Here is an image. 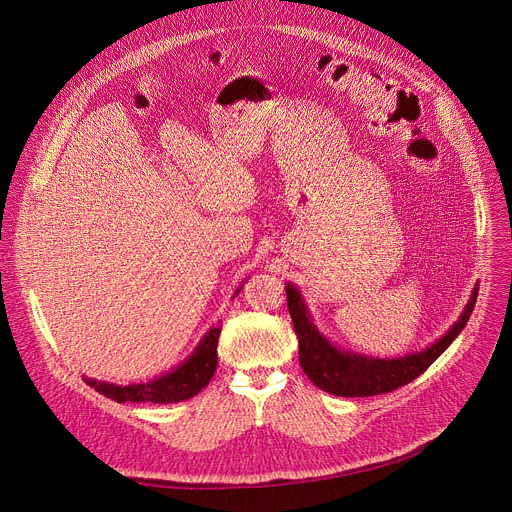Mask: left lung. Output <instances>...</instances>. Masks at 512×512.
Segmentation results:
<instances>
[{
  "mask_svg": "<svg viewBox=\"0 0 512 512\" xmlns=\"http://www.w3.org/2000/svg\"><path fill=\"white\" fill-rule=\"evenodd\" d=\"M286 296H288V311L298 337V360L306 377H309L319 389L331 395L370 397V395L389 393L407 383H412L451 346V342L461 333V329L469 321V315L473 313L475 298H478V288H473V294L465 306L463 315L449 329V333L442 335L428 350L405 356V358H395V360L364 358L358 354H348L333 348L325 337L319 335V331L311 323L298 290L294 286H286Z\"/></svg>",
  "mask_w": 512,
  "mask_h": 512,
  "instance_id": "left-lung-1",
  "label": "left lung"
}]
</instances>
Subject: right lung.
Masks as SVG:
<instances>
[{
  "label": "right lung",
  "instance_id": "obj_1",
  "mask_svg": "<svg viewBox=\"0 0 512 512\" xmlns=\"http://www.w3.org/2000/svg\"><path fill=\"white\" fill-rule=\"evenodd\" d=\"M222 327L216 325L208 331V335L201 339L197 350L189 356V360L179 366L175 372L164 374V377L152 383L140 385H109V383H96L86 379L94 391L115 399L119 403L133 401V403H177L197 395L203 387L210 383L214 377V370L218 366V337Z\"/></svg>",
  "mask_w": 512,
  "mask_h": 512
}]
</instances>
